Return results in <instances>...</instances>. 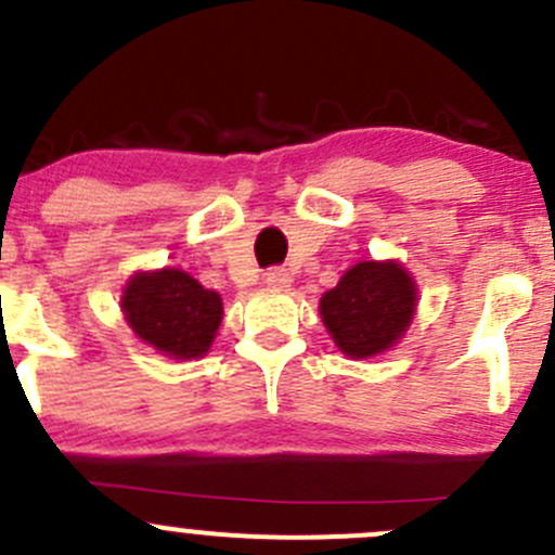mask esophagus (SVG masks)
Wrapping results in <instances>:
<instances>
[{
	"mask_svg": "<svg viewBox=\"0 0 555 555\" xmlns=\"http://www.w3.org/2000/svg\"><path fill=\"white\" fill-rule=\"evenodd\" d=\"M264 283L270 285V288H278V291L288 288V283H291L288 270H283V267H272V270L264 272Z\"/></svg>",
	"mask_w": 555,
	"mask_h": 555,
	"instance_id": "1",
	"label": "esophagus"
}]
</instances>
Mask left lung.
Masks as SVG:
<instances>
[{
    "mask_svg": "<svg viewBox=\"0 0 555 555\" xmlns=\"http://www.w3.org/2000/svg\"><path fill=\"white\" fill-rule=\"evenodd\" d=\"M415 310V283L397 261L350 267L321 299V315L343 353L366 359L391 348Z\"/></svg>",
    "mask_w": 555,
    "mask_h": 555,
    "instance_id": "obj_1",
    "label": "left lung"
}]
</instances>
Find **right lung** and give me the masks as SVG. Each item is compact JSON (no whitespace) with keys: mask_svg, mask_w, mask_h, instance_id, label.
<instances>
[{"mask_svg":"<svg viewBox=\"0 0 555 555\" xmlns=\"http://www.w3.org/2000/svg\"><path fill=\"white\" fill-rule=\"evenodd\" d=\"M120 305L137 337L172 359L207 353L223 315L221 296L180 270L140 272Z\"/></svg>","mask_w":555,"mask_h":555,"instance_id":"obj_1","label":"right lung"}]
</instances>
